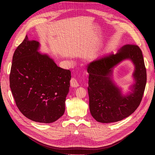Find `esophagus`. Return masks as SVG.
Segmentation results:
<instances>
[{"label": "esophagus", "mask_w": 155, "mask_h": 155, "mask_svg": "<svg viewBox=\"0 0 155 155\" xmlns=\"http://www.w3.org/2000/svg\"><path fill=\"white\" fill-rule=\"evenodd\" d=\"M70 85L72 87H78L79 86L78 80L75 78H72L70 80Z\"/></svg>", "instance_id": "obj_1"}]
</instances>
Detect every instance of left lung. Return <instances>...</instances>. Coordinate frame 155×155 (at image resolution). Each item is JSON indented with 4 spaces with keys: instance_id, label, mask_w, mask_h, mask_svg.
I'll use <instances>...</instances> for the list:
<instances>
[{
    "instance_id": "obj_1",
    "label": "left lung",
    "mask_w": 155,
    "mask_h": 155,
    "mask_svg": "<svg viewBox=\"0 0 155 155\" xmlns=\"http://www.w3.org/2000/svg\"><path fill=\"white\" fill-rule=\"evenodd\" d=\"M125 59L135 65L133 75L135 81L131 92L121 93L111 79L113 68ZM88 92L92 116L98 122H116L129 116L142 101L147 81L146 68L142 50L135 45L122 46L116 54H110L94 61L88 65Z\"/></svg>"
}]
</instances>
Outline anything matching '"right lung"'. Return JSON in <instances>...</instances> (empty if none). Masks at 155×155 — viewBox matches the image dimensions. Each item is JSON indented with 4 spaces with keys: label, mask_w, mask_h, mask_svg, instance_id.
Wrapping results in <instances>:
<instances>
[{
    "label": "right lung",
    "mask_w": 155,
    "mask_h": 155,
    "mask_svg": "<svg viewBox=\"0 0 155 155\" xmlns=\"http://www.w3.org/2000/svg\"><path fill=\"white\" fill-rule=\"evenodd\" d=\"M38 41L27 35L13 54L10 86L21 113L36 122L58 120L65 110L71 72L38 51Z\"/></svg>",
    "instance_id": "1"
}]
</instances>
